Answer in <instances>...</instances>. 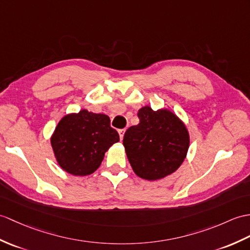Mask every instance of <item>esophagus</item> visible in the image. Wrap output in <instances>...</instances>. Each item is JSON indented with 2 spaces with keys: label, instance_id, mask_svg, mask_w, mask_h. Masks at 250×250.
<instances>
[{
  "label": "esophagus",
  "instance_id": "obj_1",
  "mask_svg": "<svg viewBox=\"0 0 250 250\" xmlns=\"http://www.w3.org/2000/svg\"><path fill=\"white\" fill-rule=\"evenodd\" d=\"M125 129H121V130H118V133H119V136H120V141H123V139H124V135H125Z\"/></svg>",
  "mask_w": 250,
  "mask_h": 250
}]
</instances>
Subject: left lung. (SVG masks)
Masks as SVG:
<instances>
[{"instance_id":"1","label":"left lung","mask_w":250,"mask_h":250,"mask_svg":"<svg viewBox=\"0 0 250 250\" xmlns=\"http://www.w3.org/2000/svg\"><path fill=\"white\" fill-rule=\"evenodd\" d=\"M139 124L124 136V146L133 171L139 178L156 181L171 175L184 162L189 147L187 125L168 108L138 111Z\"/></svg>"}]
</instances>
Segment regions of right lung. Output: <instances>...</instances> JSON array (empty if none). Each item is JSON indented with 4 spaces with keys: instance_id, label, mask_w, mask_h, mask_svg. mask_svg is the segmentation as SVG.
<instances>
[{
    "instance_id": "obj_1",
    "label": "right lung",
    "mask_w": 250,
    "mask_h": 250,
    "mask_svg": "<svg viewBox=\"0 0 250 250\" xmlns=\"http://www.w3.org/2000/svg\"><path fill=\"white\" fill-rule=\"evenodd\" d=\"M57 164L77 177L89 176L100 167L104 154L119 142L118 132L105 114L87 109L63 116L50 138Z\"/></svg>"
}]
</instances>
